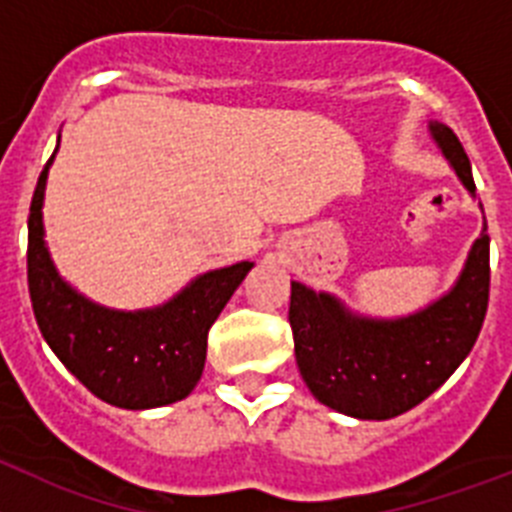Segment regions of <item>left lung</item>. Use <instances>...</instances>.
<instances>
[{"mask_svg": "<svg viewBox=\"0 0 512 512\" xmlns=\"http://www.w3.org/2000/svg\"><path fill=\"white\" fill-rule=\"evenodd\" d=\"M431 135L474 197L469 156L454 130L431 122ZM490 300L487 223L454 287L405 318H366L328 292L292 282L289 325L295 356L310 392L323 405L359 420L408 413L467 359Z\"/></svg>", "mask_w": 512, "mask_h": 512, "instance_id": "8db88e82", "label": "left lung"}]
</instances>
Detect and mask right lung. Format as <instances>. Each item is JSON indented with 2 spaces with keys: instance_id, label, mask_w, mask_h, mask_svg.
<instances>
[{
  "instance_id": "1",
  "label": "right lung",
  "mask_w": 512,
  "mask_h": 512,
  "mask_svg": "<svg viewBox=\"0 0 512 512\" xmlns=\"http://www.w3.org/2000/svg\"><path fill=\"white\" fill-rule=\"evenodd\" d=\"M53 156L40 171L27 217V284L45 343L92 395L115 408L148 410L184 400L205 369L212 323L253 264L200 274L174 300L151 310L122 312L87 300L58 277L43 238Z\"/></svg>"
}]
</instances>
